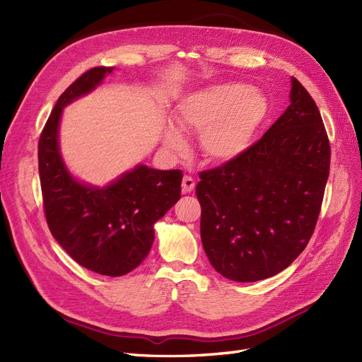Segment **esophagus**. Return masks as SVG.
Masks as SVG:
<instances>
[{
  "label": "esophagus",
  "mask_w": 362,
  "mask_h": 362,
  "mask_svg": "<svg viewBox=\"0 0 362 362\" xmlns=\"http://www.w3.org/2000/svg\"><path fill=\"white\" fill-rule=\"evenodd\" d=\"M181 187H182L184 193H190L194 189V180L192 177H187V175H185V177L182 178Z\"/></svg>",
  "instance_id": "obj_1"
}]
</instances>
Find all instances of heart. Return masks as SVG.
<instances>
[{
	"mask_svg": "<svg viewBox=\"0 0 362 362\" xmlns=\"http://www.w3.org/2000/svg\"><path fill=\"white\" fill-rule=\"evenodd\" d=\"M267 113L266 98L242 84H217L187 95L175 107L173 119L187 133L199 134L205 160L226 163L249 148ZM164 145L175 154L184 151V139L168 128Z\"/></svg>",
	"mask_w": 362,
	"mask_h": 362,
	"instance_id": "heart-1",
	"label": "heart"
}]
</instances>
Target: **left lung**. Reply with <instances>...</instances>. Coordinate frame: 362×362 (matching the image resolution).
Here are the masks:
<instances>
[{"label":"left lung","mask_w":362,"mask_h":362,"mask_svg":"<svg viewBox=\"0 0 362 362\" xmlns=\"http://www.w3.org/2000/svg\"><path fill=\"white\" fill-rule=\"evenodd\" d=\"M290 105L242 156L199 173L201 240L237 282L270 278L308 245L329 177L331 146L308 90L291 76Z\"/></svg>","instance_id":"obj_1"}]
</instances>
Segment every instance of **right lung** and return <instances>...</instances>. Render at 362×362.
<instances>
[{
    "mask_svg": "<svg viewBox=\"0 0 362 362\" xmlns=\"http://www.w3.org/2000/svg\"><path fill=\"white\" fill-rule=\"evenodd\" d=\"M113 68L98 66L64 90L39 137L43 211L52 237L80 266L105 276L134 270L154 243V223L181 198V170L139 164L104 189L76 182L59 152L64 105L89 93Z\"/></svg>",
    "mask_w": 362,
    "mask_h": 362,
    "instance_id": "right-lung-1",
    "label": "right lung"
}]
</instances>
